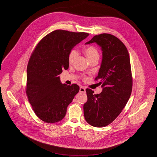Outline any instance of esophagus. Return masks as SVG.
<instances>
[{"label":"esophagus","instance_id":"34e87169","mask_svg":"<svg viewBox=\"0 0 157 157\" xmlns=\"http://www.w3.org/2000/svg\"><path fill=\"white\" fill-rule=\"evenodd\" d=\"M79 91L81 93H85V89L83 86H81L80 89H79Z\"/></svg>","mask_w":157,"mask_h":157}]
</instances>
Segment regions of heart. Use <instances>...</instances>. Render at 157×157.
Wrapping results in <instances>:
<instances>
[{"label":"heart","mask_w":157,"mask_h":157,"mask_svg":"<svg viewBox=\"0 0 157 157\" xmlns=\"http://www.w3.org/2000/svg\"><path fill=\"white\" fill-rule=\"evenodd\" d=\"M84 53L89 61L99 59L100 54L96 47L93 45H88L83 49ZM77 52L75 50H72L68 56V62L69 64H72L77 57Z\"/></svg>","instance_id":"heart-1"}]
</instances>
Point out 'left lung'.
<instances>
[{"label": "left lung", "mask_w": 157, "mask_h": 157, "mask_svg": "<svg viewBox=\"0 0 157 157\" xmlns=\"http://www.w3.org/2000/svg\"><path fill=\"white\" fill-rule=\"evenodd\" d=\"M96 42L102 50V61L95 80H100V94L86 89L87 101L84 105L86 121L92 126L108 125L120 114L131 96L133 78L130 56L125 45L108 33L94 36L85 44Z\"/></svg>", "instance_id": "8db88e82"}]
</instances>
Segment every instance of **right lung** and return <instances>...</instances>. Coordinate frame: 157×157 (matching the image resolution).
<instances>
[{
	"instance_id": "add662e5",
	"label": "right lung",
	"mask_w": 157,
	"mask_h": 157,
	"mask_svg": "<svg viewBox=\"0 0 157 157\" xmlns=\"http://www.w3.org/2000/svg\"><path fill=\"white\" fill-rule=\"evenodd\" d=\"M89 35L84 32L54 30L36 45L28 63L25 92L36 116L47 123L61 121L79 92L77 84H63L59 75L69 68L73 48Z\"/></svg>"
}]
</instances>
